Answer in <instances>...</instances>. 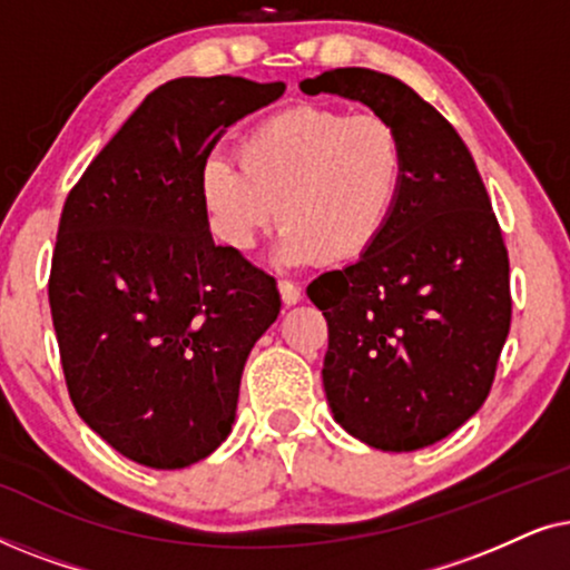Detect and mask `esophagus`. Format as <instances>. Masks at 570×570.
Instances as JSON below:
<instances>
[{
    "label": "esophagus",
    "mask_w": 570,
    "mask_h": 570,
    "mask_svg": "<svg viewBox=\"0 0 570 570\" xmlns=\"http://www.w3.org/2000/svg\"><path fill=\"white\" fill-rule=\"evenodd\" d=\"M277 291H279V295H283L285 306H295V303H301V298H303L301 287L295 285V283H291V279H279Z\"/></svg>",
    "instance_id": "1"
}]
</instances>
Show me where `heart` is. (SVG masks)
<instances>
[{
    "mask_svg": "<svg viewBox=\"0 0 570 570\" xmlns=\"http://www.w3.org/2000/svg\"><path fill=\"white\" fill-rule=\"evenodd\" d=\"M202 166L199 191L225 244L248 252L277 220L279 259L350 262L384 236L402 199L407 153L381 116L301 106L248 131Z\"/></svg>",
    "mask_w": 570,
    "mask_h": 570,
    "instance_id": "1",
    "label": "heart"
}]
</instances>
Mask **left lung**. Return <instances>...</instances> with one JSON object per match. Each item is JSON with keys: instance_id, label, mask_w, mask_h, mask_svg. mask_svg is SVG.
<instances>
[{"instance_id": "obj_1", "label": "left lung", "mask_w": 570, "mask_h": 570, "mask_svg": "<svg viewBox=\"0 0 570 570\" xmlns=\"http://www.w3.org/2000/svg\"><path fill=\"white\" fill-rule=\"evenodd\" d=\"M392 121L407 153L402 199L371 252L308 285L330 326L332 415L381 451L446 439L488 400L509 337V254L456 129L396 77L342 67L301 82Z\"/></svg>"}]
</instances>
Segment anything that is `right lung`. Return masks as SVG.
I'll return each mask as SVG.
<instances>
[{
	"instance_id": "obj_1",
	"label": "right lung",
	"mask_w": 570,
	"mask_h": 570,
	"mask_svg": "<svg viewBox=\"0 0 570 570\" xmlns=\"http://www.w3.org/2000/svg\"><path fill=\"white\" fill-rule=\"evenodd\" d=\"M285 82L178 77L142 100L65 202L49 303L75 410L153 470L213 454L279 293L215 246L199 174L228 127Z\"/></svg>"
}]
</instances>
